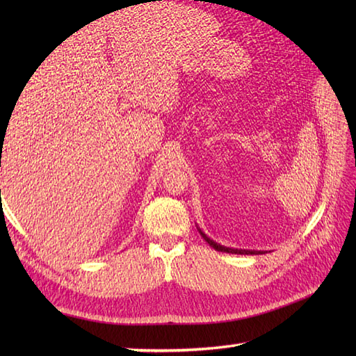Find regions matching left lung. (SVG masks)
<instances>
[{
  "mask_svg": "<svg viewBox=\"0 0 356 356\" xmlns=\"http://www.w3.org/2000/svg\"><path fill=\"white\" fill-rule=\"evenodd\" d=\"M197 229L200 232V236L203 237V240L208 241V245L211 248H214L216 251H220V252H226V254H240V255H259V254H264L263 251H252V249H237V248H226L220 243H217V241H214L213 238H209L205 232H203L199 226Z\"/></svg>",
  "mask_w": 356,
  "mask_h": 356,
  "instance_id": "left-lung-1",
  "label": "left lung"
}]
</instances>
